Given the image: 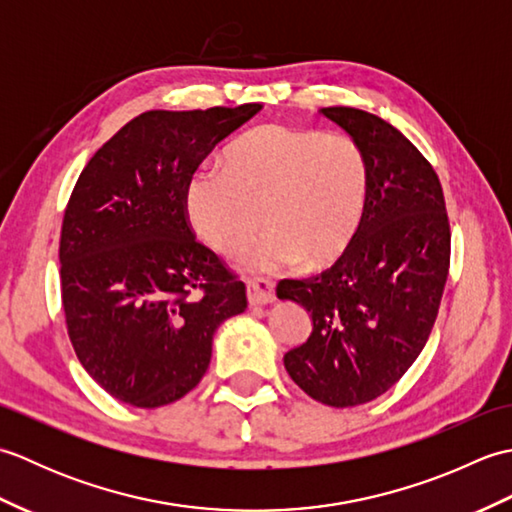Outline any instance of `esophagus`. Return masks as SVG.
Wrapping results in <instances>:
<instances>
[{
	"label": "esophagus",
	"instance_id": "obj_1",
	"mask_svg": "<svg viewBox=\"0 0 512 512\" xmlns=\"http://www.w3.org/2000/svg\"><path fill=\"white\" fill-rule=\"evenodd\" d=\"M246 297L250 306H266L275 301V284L268 279H250L246 284Z\"/></svg>",
	"mask_w": 512,
	"mask_h": 512
}]
</instances>
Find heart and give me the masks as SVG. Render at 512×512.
Here are the masks:
<instances>
[{
    "label": "heart",
    "mask_w": 512,
    "mask_h": 512,
    "mask_svg": "<svg viewBox=\"0 0 512 512\" xmlns=\"http://www.w3.org/2000/svg\"><path fill=\"white\" fill-rule=\"evenodd\" d=\"M222 171L195 173L187 189L193 231L220 257H242L264 224L255 268L321 270L361 231L369 165L350 136L264 125L226 149Z\"/></svg>",
    "instance_id": "heart-1"
}]
</instances>
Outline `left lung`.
Listing matches in <instances>:
<instances>
[{
	"label": "left lung",
	"instance_id": "1",
	"mask_svg": "<svg viewBox=\"0 0 512 512\" xmlns=\"http://www.w3.org/2000/svg\"><path fill=\"white\" fill-rule=\"evenodd\" d=\"M321 114L365 151L367 211L339 262L279 281L277 297L312 317L310 339L284 356L286 372L310 398L343 409L385 394L422 352L447 284L451 231L436 171L396 127L354 107Z\"/></svg>",
	"mask_w": 512,
	"mask_h": 512
}]
</instances>
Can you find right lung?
Returning <instances> with one entry per match:
<instances>
[{
	"label": "right lung",
	"instance_id": "add662e5",
	"mask_svg": "<svg viewBox=\"0 0 512 512\" xmlns=\"http://www.w3.org/2000/svg\"><path fill=\"white\" fill-rule=\"evenodd\" d=\"M262 105L151 110L96 151L65 206L61 301L76 356L116 400H180L211 363L213 334L246 286L195 242L187 189L213 147Z\"/></svg>",
	"mask_w": 512,
	"mask_h": 512
}]
</instances>
